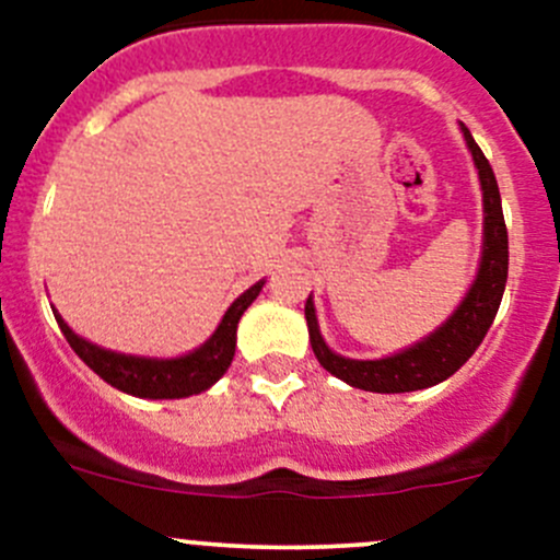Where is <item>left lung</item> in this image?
I'll return each instance as SVG.
<instances>
[{
	"label": "left lung",
	"mask_w": 560,
	"mask_h": 560,
	"mask_svg": "<svg viewBox=\"0 0 560 560\" xmlns=\"http://www.w3.org/2000/svg\"><path fill=\"white\" fill-rule=\"evenodd\" d=\"M463 138L471 149L474 165H477L479 180H482L485 200V246L477 281L468 290L466 301L457 306V312L444 322V327H439L425 341L385 360H347L341 354L330 352L322 341L314 303L308 298V341H312L316 360H319L322 369L330 371L332 376L343 380L347 385L369 389V393H411V389L439 385V382L450 380L477 352L485 332L493 325L501 298H504L506 270H510V238H506L504 211H501V195L493 167H490L482 149L474 143L468 127H463Z\"/></svg>",
	"instance_id": "left-lung-1"
}]
</instances>
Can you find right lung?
<instances>
[{
    "mask_svg": "<svg viewBox=\"0 0 560 560\" xmlns=\"http://www.w3.org/2000/svg\"><path fill=\"white\" fill-rule=\"evenodd\" d=\"M262 284L265 281H257L254 287H248L244 295L228 308L222 325L217 327V332L200 349L175 360L129 358V354L107 352V349H100L94 343L78 338L56 312L54 316L59 322L61 332H65L67 343L75 349L78 358L110 387L129 395H138V398H186V395H197L211 387L230 369L235 354L238 319L252 306L254 298L259 295Z\"/></svg>",
    "mask_w": 560,
    "mask_h": 560,
    "instance_id": "1",
    "label": "right lung"
}]
</instances>
